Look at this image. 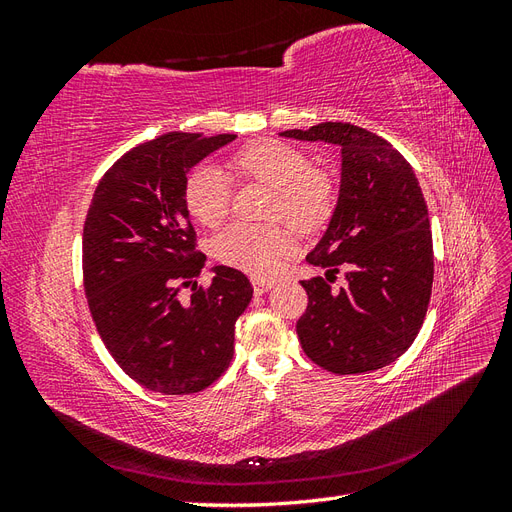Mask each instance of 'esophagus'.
Segmentation results:
<instances>
[{"instance_id": "obj_1", "label": "esophagus", "mask_w": 512, "mask_h": 512, "mask_svg": "<svg viewBox=\"0 0 512 512\" xmlns=\"http://www.w3.org/2000/svg\"><path fill=\"white\" fill-rule=\"evenodd\" d=\"M273 280H269V277H252V286H254V292L256 294H262L273 288Z\"/></svg>"}]
</instances>
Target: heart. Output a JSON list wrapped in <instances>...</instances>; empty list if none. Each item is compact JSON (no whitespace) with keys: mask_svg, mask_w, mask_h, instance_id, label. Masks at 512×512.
<instances>
[{"mask_svg":"<svg viewBox=\"0 0 512 512\" xmlns=\"http://www.w3.org/2000/svg\"><path fill=\"white\" fill-rule=\"evenodd\" d=\"M232 173L271 188L267 218H282L301 235H314L329 224L335 213L337 185L299 147L260 138L232 153ZM185 207L207 228H218L228 215L230 183L222 170L200 166L185 181ZM294 237L280 222L232 224L213 243V254L222 265L254 277L280 269L290 254Z\"/></svg>","mask_w":512,"mask_h":512,"instance_id":"b5f03b06","label":"heart"}]
</instances>
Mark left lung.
Wrapping results in <instances>:
<instances>
[{"instance_id": "left-lung-1", "label": "left lung", "mask_w": 512, "mask_h": 512, "mask_svg": "<svg viewBox=\"0 0 512 512\" xmlns=\"http://www.w3.org/2000/svg\"><path fill=\"white\" fill-rule=\"evenodd\" d=\"M282 136L342 147L337 207L305 258L327 277L301 282L303 352L339 376L380 369L412 346L431 297L433 243L421 185L389 141L352 123L324 121ZM339 270L349 284L333 291Z\"/></svg>"}]
</instances>
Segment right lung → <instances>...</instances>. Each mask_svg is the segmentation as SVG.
I'll return each mask as SVG.
<instances>
[{
    "instance_id": "obj_1",
    "label": "right lung",
    "mask_w": 512,
    "mask_h": 512,
    "mask_svg": "<svg viewBox=\"0 0 512 512\" xmlns=\"http://www.w3.org/2000/svg\"><path fill=\"white\" fill-rule=\"evenodd\" d=\"M235 138L162 134L123 153L91 198L83 226L89 312L117 365L149 391L198 393L232 361L235 322L254 288L230 267H215L209 286L196 284L207 256L196 247L185 181Z\"/></svg>"
}]
</instances>
